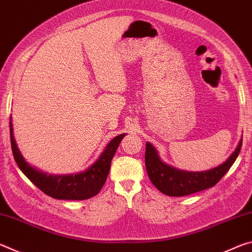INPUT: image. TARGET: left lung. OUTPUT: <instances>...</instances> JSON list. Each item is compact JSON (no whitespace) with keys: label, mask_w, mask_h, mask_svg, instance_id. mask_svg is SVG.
Wrapping results in <instances>:
<instances>
[{"label":"left lung","mask_w":252,"mask_h":252,"mask_svg":"<svg viewBox=\"0 0 252 252\" xmlns=\"http://www.w3.org/2000/svg\"><path fill=\"white\" fill-rule=\"evenodd\" d=\"M241 146L242 139L229 159L219 167L208 171L189 172L165 164L158 156L155 147L147 142L146 168L148 176L158 190L170 197H183V195L199 192L213 187L221 180V178L227 173L233 162L236 161Z\"/></svg>","instance_id":"1"}]
</instances>
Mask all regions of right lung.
Wrapping results in <instances>:
<instances>
[{"mask_svg":"<svg viewBox=\"0 0 252 252\" xmlns=\"http://www.w3.org/2000/svg\"><path fill=\"white\" fill-rule=\"evenodd\" d=\"M11 121L10 118L11 146L18 167L42 192L60 200H85L99 193L108 178L111 160L122 138L126 135V133H122L111 140L97 161L85 172L78 173L75 176H72V174L71 176H51V174L48 176L46 173L32 168L28 164V162H25L15 143Z\"/></svg>","mask_w":252,"mask_h":252,"instance_id":"obj_1","label":"right lung"}]
</instances>
